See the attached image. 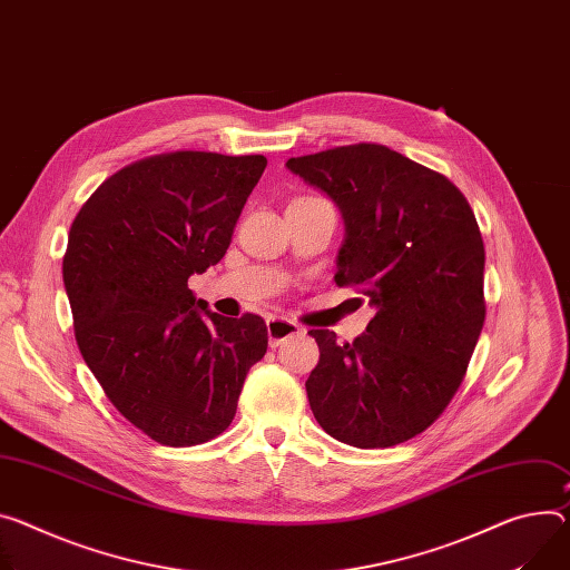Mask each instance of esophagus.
Wrapping results in <instances>:
<instances>
[{
  "instance_id": "obj_1",
  "label": "esophagus",
  "mask_w": 570,
  "mask_h": 570,
  "mask_svg": "<svg viewBox=\"0 0 570 570\" xmlns=\"http://www.w3.org/2000/svg\"><path fill=\"white\" fill-rule=\"evenodd\" d=\"M266 327H268V343H271V347H277V345H282L286 338L297 336V334L304 332L302 325H297V323H293V321H288V318H277V316L268 318V321H266Z\"/></svg>"
}]
</instances>
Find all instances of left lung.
Listing matches in <instances>:
<instances>
[{"instance_id":"obj_1","label":"left lung","mask_w":570,"mask_h":570,"mask_svg":"<svg viewBox=\"0 0 570 570\" xmlns=\"http://www.w3.org/2000/svg\"><path fill=\"white\" fill-rule=\"evenodd\" d=\"M343 214L338 286L377 306L366 334L321 350L306 380L321 428L354 448H391L425 432L469 371L487 318L484 240L469 199L441 173L377 142L288 159Z\"/></svg>"}]
</instances>
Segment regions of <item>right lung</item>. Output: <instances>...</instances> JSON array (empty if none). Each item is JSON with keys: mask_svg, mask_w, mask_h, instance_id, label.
<instances>
[{"mask_svg": "<svg viewBox=\"0 0 570 570\" xmlns=\"http://www.w3.org/2000/svg\"><path fill=\"white\" fill-rule=\"evenodd\" d=\"M266 164L154 154L101 181L72 220L63 284L79 352L111 404L161 445L223 434L268 350L264 318L212 314L188 288L225 256Z\"/></svg>", "mask_w": 570, "mask_h": 570, "instance_id": "right-lung-1", "label": "right lung"}]
</instances>
